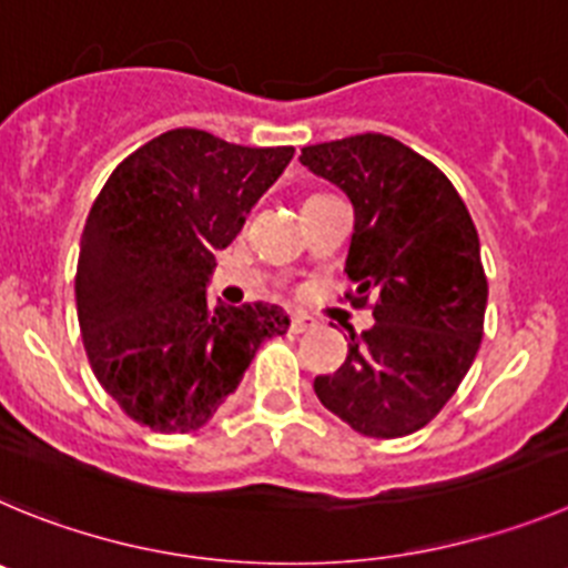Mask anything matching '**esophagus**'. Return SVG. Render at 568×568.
<instances>
[{"instance_id":"1","label":"esophagus","mask_w":568,"mask_h":568,"mask_svg":"<svg viewBox=\"0 0 568 568\" xmlns=\"http://www.w3.org/2000/svg\"><path fill=\"white\" fill-rule=\"evenodd\" d=\"M288 328H291V334H305L308 328H314V320H308L305 314H294L291 316Z\"/></svg>"}]
</instances>
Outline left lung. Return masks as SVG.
<instances>
[{
    "label": "left lung",
    "instance_id": "left-lung-1",
    "mask_svg": "<svg viewBox=\"0 0 568 568\" xmlns=\"http://www.w3.org/2000/svg\"><path fill=\"white\" fill-rule=\"evenodd\" d=\"M303 166L354 203L345 300L371 303L334 376L314 393L371 438L422 430L458 390L484 336L487 277L478 232L436 163L379 132L305 146Z\"/></svg>",
    "mask_w": 568,
    "mask_h": 568
}]
</instances>
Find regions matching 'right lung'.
Segmentation results:
<instances>
[{
	"instance_id": "add662e5",
	"label": "right lung",
	"mask_w": 568,
	"mask_h": 568,
	"mask_svg": "<svg viewBox=\"0 0 568 568\" xmlns=\"http://www.w3.org/2000/svg\"><path fill=\"white\" fill-rule=\"evenodd\" d=\"M294 146H240L170 130L106 178L75 268L81 339L95 379L155 433H192L237 390L260 342L283 336L280 305L206 300L214 252L283 175Z\"/></svg>"
}]
</instances>
